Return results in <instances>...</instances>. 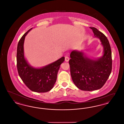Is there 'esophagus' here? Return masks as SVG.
<instances>
[{
  "instance_id": "esophagus-1",
  "label": "esophagus",
  "mask_w": 124,
  "mask_h": 124,
  "mask_svg": "<svg viewBox=\"0 0 124 124\" xmlns=\"http://www.w3.org/2000/svg\"><path fill=\"white\" fill-rule=\"evenodd\" d=\"M69 60V58L67 56H66L65 57V62H68Z\"/></svg>"
}]
</instances>
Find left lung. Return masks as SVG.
<instances>
[{
  "label": "left lung",
  "mask_w": 124,
  "mask_h": 124,
  "mask_svg": "<svg viewBox=\"0 0 124 124\" xmlns=\"http://www.w3.org/2000/svg\"><path fill=\"white\" fill-rule=\"evenodd\" d=\"M95 38L100 39L103 47V55L100 58L92 59L82 51L73 50L69 60L71 77L77 87L83 91H92L101 88L106 82L112 69V52L106 36L95 27Z\"/></svg>",
  "instance_id": "1"
}]
</instances>
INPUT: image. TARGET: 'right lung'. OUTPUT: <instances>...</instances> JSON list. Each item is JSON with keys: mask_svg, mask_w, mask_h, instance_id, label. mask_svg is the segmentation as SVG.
I'll list each match as a JSON object with an SVG mask.
<instances>
[{"mask_svg": "<svg viewBox=\"0 0 124 124\" xmlns=\"http://www.w3.org/2000/svg\"><path fill=\"white\" fill-rule=\"evenodd\" d=\"M32 29L25 33L18 43L17 52L18 73L23 82L31 91L37 93H46L53 88L60 65L65 61V57H62L41 68L31 66L25 59L24 44L25 36Z\"/></svg>", "mask_w": 124, "mask_h": 124, "instance_id": "right-lung-1", "label": "right lung"}]
</instances>
